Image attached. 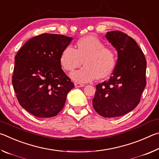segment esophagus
Returning <instances> with one entry per match:
<instances>
[{
  "label": "esophagus",
  "mask_w": 159,
  "mask_h": 159,
  "mask_svg": "<svg viewBox=\"0 0 159 159\" xmlns=\"http://www.w3.org/2000/svg\"><path fill=\"white\" fill-rule=\"evenodd\" d=\"M75 87L76 88H81V87H84L85 85L83 84V83H76L74 84Z\"/></svg>",
  "instance_id": "1"
}]
</instances>
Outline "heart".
Here are the masks:
<instances>
[{
  "instance_id": "b5f03b06",
  "label": "heart",
  "mask_w": 159,
  "mask_h": 159,
  "mask_svg": "<svg viewBox=\"0 0 159 159\" xmlns=\"http://www.w3.org/2000/svg\"><path fill=\"white\" fill-rule=\"evenodd\" d=\"M85 66L72 72L71 79L75 82L88 83L104 79L111 74L116 66L115 52L94 36L80 39L75 49L71 45L64 48L60 56V63L66 71H73L83 64Z\"/></svg>"
}]
</instances>
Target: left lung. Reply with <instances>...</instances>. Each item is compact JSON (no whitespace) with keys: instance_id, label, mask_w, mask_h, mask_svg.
<instances>
[{"instance_id":"obj_1","label":"left lung","mask_w":159,"mask_h":159,"mask_svg":"<svg viewBox=\"0 0 159 159\" xmlns=\"http://www.w3.org/2000/svg\"><path fill=\"white\" fill-rule=\"evenodd\" d=\"M106 38L118 52L116 67L108 80L96 85L93 100L103 117L125 115L138 106L146 87L147 61L133 39L119 31H108Z\"/></svg>"}]
</instances>
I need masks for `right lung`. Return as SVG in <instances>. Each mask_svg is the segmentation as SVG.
Instances as JSON below:
<instances>
[{"instance_id": "obj_1", "label": "right lung", "mask_w": 159, "mask_h": 159, "mask_svg": "<svg viewBox=\"0 0 159 159\" xmlns=\"http://www.w3.org/2000/svg\"><path fill=\"white\" fill-rule=\"evenodd\" d=\"M72 38L43 34L32 38L15 57L12 85L20 105L39 118L57 116L74 83L61 69L60 56Z\"/></svg>"}]
</instances>
